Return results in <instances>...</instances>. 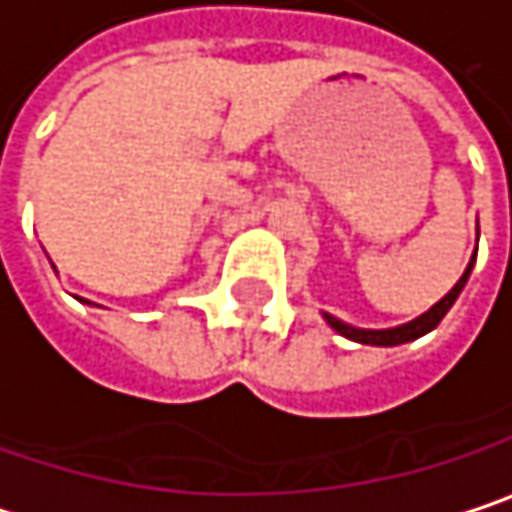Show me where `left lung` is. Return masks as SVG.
Returning <instances> with one entry per match:
<instances>
[{
	"label": "left lung",
	"mask_w": 512,
	"mask_h": 512,
	"mask_svg": "<svg viewBox=\"0 0 512 512\" xmlns=\"http://www.w3.org/2000/svg\"><path fill=\"white\" fill-rule=\"evenodd\" d=\"M475 257H478V249H475V255H472V260H469V266L463 269L460 281H457V284L442 296L440 302L434 304V307H428L422 316H416V319L404 322V325H395V328H354V325L343 322V319H337V316H331V313H322V316H325V322H328L337 334H343L346 340H354V343H363V346H401V343L419 340V337H425L428 331H434V328L442 322V316L451 310V304L457 302V296L463 293V287H466V281H469V275H472Z\"/></svg>",
	"instance_id": "left-lung-1"
}]
</instances>
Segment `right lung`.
<instances>
[{
    "instance_id": "right-lung-1",
    "label": "right lung",
    "mask_w": 512,
    "mask_h": 512,
    "mask_svg": "<svg viewBox=\"0 0 512 512\" xmlns=\"http://www.w3.org/2000/svg\"><path fill=\"white\" fill-rule=\"evenodd\" d=\"M52 269H55V263H52ZM75 299H78L81 304H93V302H87V299H81V296H75Z\"/></svg>"
}]
</instances>
